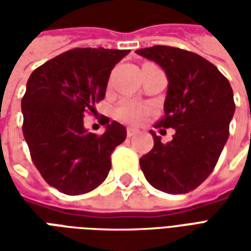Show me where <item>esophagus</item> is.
Masks as SVG:
<instances>
[{
    "instance_id": "1",
    "label": "esophagus",
    "mask_w": 251,
    "mask_h": 251,
    "mask_svg": "<svg viewBox=\"0 0 251 251\" xmlns=\"http://www.w3.org/2000/svg\"><path fill=\"white\" fill-rule=\"evenodd\" d=\"M137 133H138V130H137V129H133V127H127V129H126V136L129 137V138L134 136V134H137Z\"/></svg>"
}]
</instances>
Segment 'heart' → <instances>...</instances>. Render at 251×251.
I'll return each mask as SVG.
<instances>
[{
	"label": "heart",
	"mask_w": 251,
	"mask_h": 251,
	"mask_svg": "<svg viewBox=\"0 0 251 251\" xmlns=\"http://www.w3.org/2000/svg\"><path fill=\"white\" fill-rule=\"evenodd\" d=\"M149 113H151V107L148 104L138 103L133 100H124L115 109V115L121 121L133 125L141 124Z\"/></svg>",
	"instance_id": "1"
}]
</instances>
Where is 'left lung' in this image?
Returning <instances> with one entry per match:
<instances>
[{
	"label": "left lung",
	"mask_w": 251,
	"mask_h": 251,
	"mask_svg": "<svg viewBox=\"0 0 251 251\" xmlns=\"http://www.w3.org/2000/svg\"><path fill=\"white\" fill-rule=\"evenodd\" d=\"M163 67L168 76L164 117L156 127H172L174 140H154L140 158L149 184L167 194H187L215 168L228 138L235 103L227 77L198 53L167 46L136 51Z\"/></svg>",
	"instance_id": "1"
}]
</instances>
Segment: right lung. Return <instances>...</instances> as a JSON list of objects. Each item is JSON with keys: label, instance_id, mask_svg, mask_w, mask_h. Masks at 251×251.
<instances>
[{"label": "right lung", "instance_id": "obj_1", "mask_svg": "<svg viewBox=\"0 0 251 251\" xmlns=\"http://www.w3.org/2000/svg\"><path fill=\"white\" fill-rule=\"evenodd\" d=\"M129 50L74 48L37 67L21 99L23 133L43 179L66 195L87 194L107 177L111 153L125 126L104 118L103 134L90 133L83 117L95 114L111 70Z\"/></svg>", "mask_w": 251, "mask_h": 251}]
</instances>
